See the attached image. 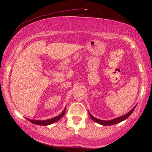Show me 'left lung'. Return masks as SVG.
Segmentation results:
<instances>
[{"mask_svg":"<svg viewBox=\"0 0 152 152\" xmlns=\"http://www.w3.org/2000/svg\"><path fill=\"white\" fill-rule=\"evenodd\" d=\"M137 105H135L131 111H129L128 113L125 114L123 116H119L118 118H115V119H111V120H108V121H104V120H101V119H97L96 118H95L94 116H93L89 111V116L91 118V119H92V120L95 122H96L100 124H102V125H103V126H110V125H113V124H117L118 123H120L124 120H125V119H126L127 118H129V116L132 113V112L134 111V109L135 108V107H136Z\"/></svg>","mask_w":152,"mask_h":152,"instance_id":"left-lung-1","label":"left lung"}]
</instances>
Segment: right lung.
<instances>
[{
    "mask_svg": "<svg viewBox=\"0 0 152 152\" xmlns=\"http://www.w3.org/2000/svg\"><path fill=\"white\" fill-rule=\"evenodd\" d=\"M65 111H66V107L64 109V110L62 111V113L59 115L58 116H56L55 118L49 119H47V120H33V119H29L28 118H26L29 121H30L31 123H33L34 124H37V125H42V126H47V125H49L51 124L52 123H54L55 122H57V121H58L60 119H61L63 115H65Z\"/></svg>",
    "mask_w": 152,
    "mask_h": 152,
    "instance_id": "right-lung-1",
    "label": "right lung"
}]
</instances>
